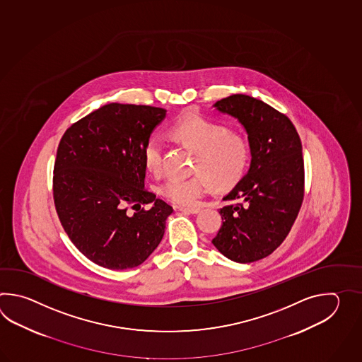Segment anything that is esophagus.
Instances as JSON below:
<instances>
[{"instance_id": "esophagus-1", "label": "esophagus", "mask_w": 362, "mask_h": 362, "mask_svg": "<svg viewBox=\"0 0 362 362\" xmlns=\"http://www.w3.org/2000/svg\"><path fill=\"white\" fill-rule=\"evenodd\" d=\"M181 212H186V214H198L200 211V207H178Z\"/></svg>"}]
</instances>
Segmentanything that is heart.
Instances as JSON below:
<instances>
[{
  "label": "heart",
  "mask_w": 362,
  "mask_h": 362,
  "mask_svg": "<svg viewBox=\"0 0 362 362\" xmlns=\"http://www.w3.org/2000/svg\"><path fill=\"white\" fill-rule=\"evenodd\" d=\"M170 136L175 141L197 153L190 177H170L159 186L165 199L178 206H192L212 186L226 190L238 184L250 162V144L243 134L230 131L228 125L206 116H189L170 127ZM146 170L160 176L164 160L162 137L147 139L144 151Z\"/></svg>",
  "instance_id": "1"
}]
</instances>
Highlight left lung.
Listing matches in <instances>:
<instances>
[{
	"label": "left lung",
	"instance_id": "1",
	"mask_svg": "<svg viewBox=\"0 0 362 362\" xmlns=\"http://www.w3.org/2000/svg\"><path fill=\"white\" fill-rule=\"evenodd\" d=\"M215 107L238 119L248 134L251 165L223 200V225L214 246L233 262L267 257L281 246L304 199L301 141L291 120L246 94L217 100Z\"/></svg>",
	"mask_w": 362,
	"mask_h": 362
}]
</instances>
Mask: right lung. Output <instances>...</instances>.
<instances>
[{
    "mask_svg": "<svg viewBox=\"0 0 362 362\" xmlns=\"http://www.w3.org/2000/svg\"><path fill=\"white\" fill-rule=\"evenodd\" d=\"M165 112L110 103L72 124L59 142L55 209L71 242L100 267H139L164 235L173 208L145 189L142 151ZM150 202L153 207L145 210Z\"/></svg>",
    "mask_w": 362,
    "mask_h": 362,
    "instance_id": "obj_1",
    "label": "right lung"
}]
</instances>
